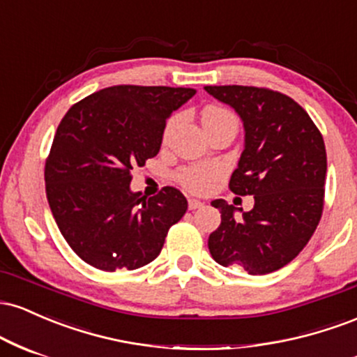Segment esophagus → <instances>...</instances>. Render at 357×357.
<instances>
[{"mask_svg":"<svg viewBox=\"0 0 357 357\" xmlns=\"http://www.w3.org/2000/svg\"><path fill=\"white\" fill-rule=\"evenodd\" d=\"M203 202H199V199H188V208H190V210H198V208H202L203 206Z\"/></svg>","mask_w":357,"mask_h":357,"instance_id":"34e87169","label":"esophagus"}]
</instances>
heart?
I'll return each instance as SVG.
<instances>
[{
  "label": "heart",
  "mask_w": 357,
  "mask_h": 357,
  "mask_svg": "<svg viewBox=\"0 0 357 357\" xmlns=\"http://www.w3.org/2000/svg\"><path fill=\"white\" fill-rule=\"evenodd\" d=\"M225 119H235L231 112H228L227 109L221 107H208L203 112V126L204 124H215V122L225 121ZM218 174V169H216L213 165H195L183 167L179 171L178 181L183 184L188 191L191 192H203L210 188L213 179Z\"/></svg>",
  "instance_id": "obj_1"
}]
</instances>
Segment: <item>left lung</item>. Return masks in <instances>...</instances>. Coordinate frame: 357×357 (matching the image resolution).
<instances>
[{
	"label": "left lung",
	"instance_id": "1",
	"mask_svg": "<svg viewBox=\"0 0 357 357\" xmlns=\"http://www.w3.org/2000/svg\"><path fill=\"white\" fill-rule=\"evenodd\" d=\"M204 90L235 109L243 122L245 149L230 190L255 199L250 211L225 199L211 202L221 223L208 248L223 267L243 268L250 275L275 272L302 252L322 216L324 139L309 114L284 93L243 85Z\"/></svg>",
	"mask_w": 357,
	"mask_h": 357
}]
</instances>
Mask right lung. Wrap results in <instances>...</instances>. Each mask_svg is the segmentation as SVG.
I'll return each instance as SVG.
<instances>
[{"mask_svg":"<svg viewBox=\"0 0 357 357\" xmlns=\"http://www.w3.org/2000/svg\"><path fill=\"white\" fill-rule=\"evenodd\" d=\"M195 93L116 85L61 119L45 165L47 198L63 238L89 265L105 272L144 267L186 213V198L173 186L153 198L130 191V171L159 153L167 117Z\"/></svg>","mask_w":357,"mask_h":357,"instance_id":"obj_1","label":"right lung"}]
</instances>
